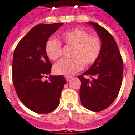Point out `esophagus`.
I'll return each mask as SVG.
<instances>
[{
	"label": "esophagus",
	"mask_w": 135,
	"mask_h": 135,
	"mask_svg": "<svg viewBox=\"0 0 135 135\" xmlns=\"http://www.w3.org/2000/svg\"><path fill=\"white\" fill-rule=\"evenodd\" d=\"M71 76H65V78H66V80H67V81H69V80H70L71 79Z\"/></svg>",
	"instance_id": "34e87169"
}]
</instances>
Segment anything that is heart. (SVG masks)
I'll list each match as a JSON object with an SVG mask.
<instances>
[{
    "mask_svg": "<svg viewBox=\"0 0 135 135\" xmlns=\"http://www.w3.org/2000/svg\"><path fill=\"white\" fill-rule=\"evenodd\" d=\"M66 45L74 47L73 59H63L57 61L53 67L55 74L70 76L82 70L84 63L87 65L94 63L102 51V42L97 36H89L82 28H74L61 35ZM45 53L49 59L56 60L61 55V45L59 41L50 38L45 43Z\"/></svg>",
    "mask_w": 135,
    "mask_h": 135,
    "instance_id": "b5f03b06",
    "label": "heart"
}]
</instances>
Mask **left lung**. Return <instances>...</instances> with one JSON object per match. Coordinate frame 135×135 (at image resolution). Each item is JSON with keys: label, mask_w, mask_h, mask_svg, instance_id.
Returning <instances> with one entry per match:
<instances>
[{"label": "left lung", "mask_w": 135, "mask_h": 135, "mask_svg": "<svg viewBox=\"0 0 135 135\" xmlns=\"http://www.w3.org/2000/svg\"><path fill=\"white\" fill-rule=\"evenodd\" d=\"M88 24L94 27L101 39L102 51L92 66L78 76L81 82L79 93L83 106L98 112L108 108L118 97L122 84L123 61L112 35L97 23Z\"/></svg>", "instance_id": "obj_1"}]
</instances>
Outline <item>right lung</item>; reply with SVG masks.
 Wrapping results in <instances>:
<instances>
[{
    "instance_id": "obj_1",
    "label": "right lung",
    "mask_w": 135,
    "mask_h": 135,
    "mask_svg": "<svg viewBox=\"0 0 135 135\" xmlns=\"http://www.w3.org/2000/svg\"><path fill=\"white\" fill-rule=\"evenodd\" d=\"M63 23L41 24L35 26L19 42L12 59V81L20 101L28 109L47 113L59 104L64 85L63 76H50L51 63L45 53L48 38Z\"/></svg>"
}]
</instances>
